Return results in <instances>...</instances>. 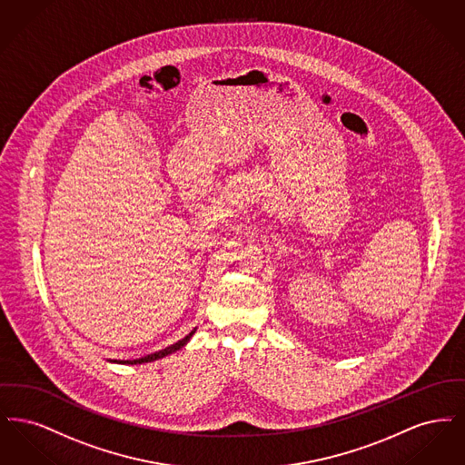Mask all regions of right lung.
Listing matches in <instances>:
<instances>
[{"mask_svg": "<svg viewBox=\"0 0 465 465\" xmlns=\"http://www.w3.org/2000/svg\"><path fill=\"white\" fill-rule=\"evenodd\" d=\"M195 331H197V328H195L193 331L190 332V334H186L183 340L176 341L174 345L165 347L163 351H158L155 354L144 355V357H141V359H134V361H111V362H116V364H144V362H152V361H156V359H162V357H165V355L173 354V352H176L179 349H183V347L190 341V338L195 334Z\"/></svg>", "mask_w": 465, "mask_h": 465, "instance_id": "add662e5", "label": "right lung"}]
</instances>
